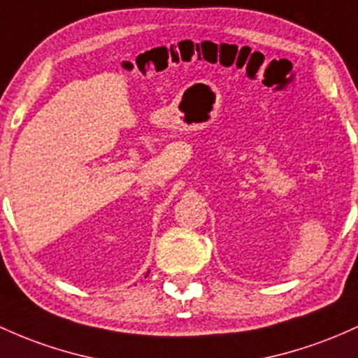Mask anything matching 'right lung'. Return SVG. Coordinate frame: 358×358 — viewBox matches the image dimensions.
<instances>
[{
    "label": "right lung",
    "mask_w": 358,
    "mask_h": 358,
    "mask_svg": "<svg viewBox=\"0 0 358 358\" xmlns=\"http://www.w3.org/2000/svg\"><path fill=\"white\" fill-rule=\"evenodd\" d=\"M148 273H149V270H148Z\"/></svg>",
    "instance_id": "right-lung-1"
}]
</instances>
